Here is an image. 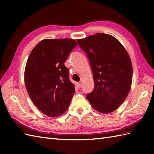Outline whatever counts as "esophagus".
Masks as SVG:
<instances>
[{
	"instance_id": "esophagus-1",
	"label": "esophagus",
	"mask_w": 154,
	"mask_h": 154,
	"mask_svg": "<svg viewBox=\"0 0 154 154\" xmlns=\"http://www.w3.org/2000/svg\"><path fill=\"white\" fill-rule=\"evenodd\" d=\"M77 86L78 88H80L81 87V85H82V84H81V83H77Z\"/></svg>"
}]
</instances>
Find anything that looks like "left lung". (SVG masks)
<instances>
[{"label": "left lung", "instance_id": "1", "mask_svg": "<svg viewBox=\"0 0 154 154\" xmlns=\"http://www.w3.org/2000/svg\"><path fill=\"white\" fill-rule=\"evenodd\" d=\"M87 54L94 88L87 99L103 114L116 110L128 94L132 81V65L126 49L116 38L97 33L77 40Z\"/></svg>", "mask_w": 154, "mask_h": 154}]
</instances>
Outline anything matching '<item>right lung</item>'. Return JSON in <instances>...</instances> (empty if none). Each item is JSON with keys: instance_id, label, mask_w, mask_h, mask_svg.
Wrapping results in <instances>:
<instances>
[{"instance_id": "1", "label": "right lung", "mask_w": 154, "mask_h": 154, "mask_svg": "<svg viewBox=\"0 0 154 154\" xmlns=\"http://www.w3.org/2000/svg\"><path fill=\"white\" fill-rule=\"evenodd\" d=\"M72 39H44L32 50L24 71L29 97L42 113L50 117L63 114L75 92L64 63L77 46Z\"/></svg>"}]
</instances>
